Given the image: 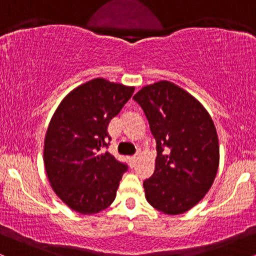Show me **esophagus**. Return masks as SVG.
<instances>
[{"mask_svg": "<svg viewBox=\"0 0 256 256\" xmlns=\"http://www.w3.org/2000/svg\"><path fill=\"white\" fill-rule=\"evenodd\" d=\"M137 160H138V158H137V156H131L130 158H128V162H130V166H131V167H134V165H136Z\"/></svg>", "mask_w": 256, "mask_h": 256, "instance_id": "obj_1", "label": "esophagus"}]
</instances>
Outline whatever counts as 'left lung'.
<instances>
[{
  "mask_svg": "<svg viewBox=\"0 0 256 256\" xmlns=\"http://www.w3.org/2000/svg\"><path fill=\"white\" fill-rule=\"evenodd\" d=\"M134 100L156 140L155 171L146 179V198L177 216L204 198L219 167V140L210 113L188 91L167 80L146 85Z\"/></svg>",
  "mask_w": 256,
  "mask_h": 256,
  "instance_id": "left-lung-1",
  "label": "left lung"
}]
</instances>
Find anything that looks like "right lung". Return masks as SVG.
<instances>
[{"label":"right lung","mask_w":256,"mask_h":256,"mask_svg":"<svg viewBox=\"0 0 256 256\" xmlns=\"http://www.w3.org/2000/svg\"><path fill=\"white\" fill-rule=\"evenodd\" d=\"M134 86L95 78L79 85L55 110L44 138V167L58 198L80 214L110 207L128 170L110 152L108 124L131 98Z\"/></svg>","instance_id":"add662e5"}]
</instances>
